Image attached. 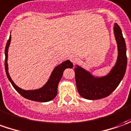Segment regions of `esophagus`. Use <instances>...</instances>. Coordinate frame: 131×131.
<instances>
[{
	"label": "esophagus",
	"instance_id": "34e87169",
	"mask_svg": "<svg viewBox=\"0 0 131 131\" xmlns=\"http://www.w3.org/2000/svg\"><path fill=\"white\" fill-rule=\"evenodd\" d=\"M70 60H71V62H72L73 64H76L77 62H79V58L77 57V56H72V57H70Z\"/></svg>",
	"mask_w": 131,
	"mask_h": 131
}]
</instances>
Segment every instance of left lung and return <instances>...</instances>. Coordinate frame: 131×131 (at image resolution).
I'll return each mask as SVG.
<instances>
[{
  "instance_id": "left-lung-1",
  "label": "left lung",
  "mask_w": 131,
  "mask_h": 131,
  "mask_svg": "<svg viewBox=\"0 0 131 131\" xmlns=\"http://www.w3.org/2000/svg\"><path fill=\"white\" fill-rule=\"evenodd\" d=\"M113 32L118 46V58L110 72L103 77H95L80 65H76L74 68L77 91L85 99L99 100L110 95L125 75L127 67L126 46L121 29L116 23Z\"/></svg>"
}]
</instances>
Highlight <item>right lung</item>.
<instances>
[{
	"mask_svg": "<svg viewBox=\"0 0 131 131\" xmlns=\"http://www.w3.org/2000/svg\"><path fill=\"white\" fill-rule=\"evenodd\" d=\"M11 41V36H10L9 39L8 40L5 49V69H6V75L8 79L9 80L10 83L12 84L13 87L15 88L21 95L28 100H31L33 101L36 102H49L53 100L57 95V88H58L59 82L62 79L63 72L64 69L67 68H72L73 64L69 60H66L64 62L61 63L60 64L57 65L52 72L51 74L49 79L48 80L47 82L43 85L42 88L36 89V90H25L18 87L16 84L13 82L11 77L8 73V51L9 48L10 43Z\"/></svg>",
	"mask_w": 131,
	"mask_h": 131,
	"instance_id": "right-lung-1",
	"label": "right lung"
}]
</instances>
